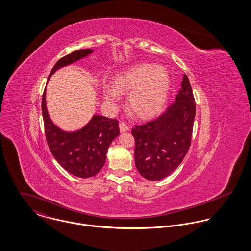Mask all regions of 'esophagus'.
I'll use <instances>...</instances> for the list:
<instances>
[{
  "mask_svg": "<svg viewBox=\"0 0 251 251\" xmlns=\"http://www.w3.org/2000/svg\"><path fill=\"white\" fill-rule=\"evenodd\" d=\"M128 129H129V127H128V126L126 123H121L120 124V130H121V132L128 131Z\"/></svg>",
  "mask_w": 251,
  "mask_h": 251,
  "instance_id": "1",
  "label": "esophagus"
}]
</instances>
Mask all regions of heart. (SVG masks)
Listing matches in <instances>:
<instances>
[{"instance_id":"b5f03b06","label":"heart","mask_w":251,"mask_h":251,"mask_svg":"<svg viewBox=\"0 0 251 251\" xmlns=\"http://www.w3.org/2000/svg\"><path fill=\"white\" fill-rule=\"evenodd\" d=\"M170 87L171 78L164 67L143 64L116 74L113 87H104L103 98L114 106L120 94L128 93L130 109L141 118H150L163 108Z\"/></svg>"}]
</instances>
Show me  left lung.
<instances>
[{"mask_svg": "<svg viewBox=\"0 0 251 251\" xmlns=\"http://www.w3.org/2000/svg\"><path fill=\"white\" fill-rule=\"evenodd\" d=\"M175 102L158 118L132 128L135 165L144 179L156 181L178 168L188 151L195 118V100L184 74Z\"/></svg>", "mask_w": 251, "mask_h": 251, "instance_id": "left-lung-1", "label": "left lung"}]
</instances>
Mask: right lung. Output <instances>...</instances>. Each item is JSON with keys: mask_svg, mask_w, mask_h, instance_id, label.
I'll return each instance as SVG.
<instances>
[{"mask_svg": "<svg viewBox=\"0 0 251 251\" xmlns=\"http://www.w3.org/2000/svg\"><path fill=\"white\" fill-rule=\"evenodd\" d=\"M94 53L93 49H81L60 59L48 76L61 68ZM46 88L42 97V116L45 135L49 149L59 164L73 176L88 179L97 175L106 160L108 148L120 134L116 119L94 115L90 122L75 131H66L57 126L51 120L46 107Z\"/></svg>", "mask_w": 251, "mask_h": 251, "instance_id": "obj_1", "label": "right lung"}]
</instances>
